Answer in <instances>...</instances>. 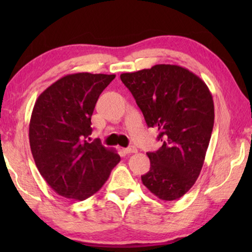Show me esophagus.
Segmentation results:
<instances>
[{
	"instance_id": "34e87169",
	"label": "esophagus",
	"mask_w": 252,
	"mask_h": 252,
	"mask_svg": "<svg viewBox=\"0 0 252 252\" xmlns=\"http://www.w3.org/2000/svg\"><path fill=\"white\" fill-rule=\"evenodd\" d=\"M124 153L127 154V155L135 154V153H137V149L135 147H128V148H125V149H124Z\"/></svg>"
}]
</instances>
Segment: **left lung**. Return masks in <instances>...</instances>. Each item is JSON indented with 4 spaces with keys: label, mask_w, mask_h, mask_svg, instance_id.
Returning a JSON list of instances; mask_svg holds the SVG:
<instances>
[{
    "label": "left lung",
    "mask_w": 252,
    "mask_h": 252,
    "mask_svg": "<svg viewBox=\"0 0 252 252\" xmlns=\"http://www.w3.org/2000/svg\"><path fill=\"white\" fill-rule=\"evenodd\" d=\"M142 111L147 125L159 130L163 146L148 153L150 171L143 185L161 201L184 196L197 180L215 123L211 92L187 68L158 64L120 74Z\"/></svg>",
    "instance_id": "obj_1"
}]
</instances>
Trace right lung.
<instances>
[{
  "mask_svg": "<svg viewBox=\"0 0 252 252\" xmlns=\"http://www.w3.org/2000/svg\"><path fill=\"white\" fill-rule=\"evenodd\" d=\"M115 74H67L41 93L30 122V146L55 192L78 201L97 192L120 161L116 150L89 143L95 104Z\"/></svg>",
  "mask_w": 252,
  "mask_h": 252,
  "instance_id": "add662e5",
  "label": "right lung"
}]
</instances>
